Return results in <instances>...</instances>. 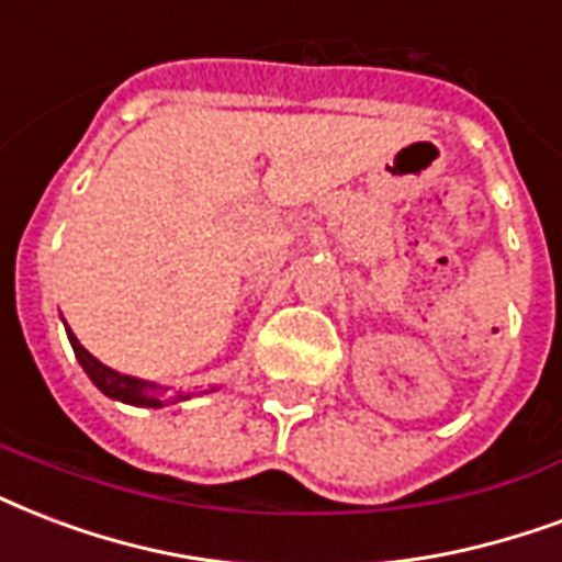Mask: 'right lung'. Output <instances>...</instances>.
I'll use <instances>...</instances> for the list:
<instances>
[{
	"instance_id": "obj_1",
	"label": "right lung",
	"mask_w": 562,
	"mask_h": 562,
	"mask_svg": "<svg viewBox=\"0 0 562 562\" xmlns=\"http://www.w3.org/2000/svg\"><path fill=\"white\" fill-rule=\"evenodd\" d=\"M67 337L69 342H72V351H76L78 363H81L87 375H90V381H93L104 395L116 398V402L137 404V407H164V404H176L190 398V395L184 393H167V390H158L155 384H146V381H137V378L120 375L114 369H108L104 363H99V360L76 340L72 330H67Z\"/></svg>"
}]
</instances>
